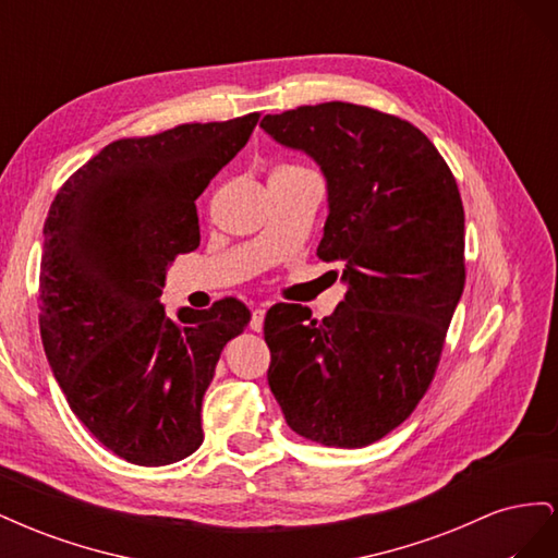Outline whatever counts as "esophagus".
I'll return each instance as SVG.
<instances>
[{
    "instance_id": "esophagus-1",
    "label": "esophagus",
    "mask_w": 558,
    "mask_h": 558,
    "mask_svg": "<svg viewBox=\"0 0 558 558\" xmlns=\"http://www.w3.org/2000/svg\"><path fill=\"white\" fill-rule=\"evenodd\" d=\"M272 305V302H263V305H258L256 310H253V314H251V330H256V332H260L263 330V324H265V312H267V307Z\"/></svg>"
}]
</instances>
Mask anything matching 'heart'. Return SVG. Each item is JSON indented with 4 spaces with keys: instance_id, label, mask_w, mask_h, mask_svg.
Here are the masks:
<instances>
[{
    "instance_id": "b5f03b06",
    "label": "heart",
    "mask_w": 558,
    "mask_h": 558,
    "mask_svg": "<svg viewBox=\"0 0 558 558\" xmlns=\"http://www.w3.org/2000/svg\"><path fill=\"white\" fill-rule=\"evenodd\" d=\"M281 170H300V167H281Z\"/></svg>"
}]
</instances>
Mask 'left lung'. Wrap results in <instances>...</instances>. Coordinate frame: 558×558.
Segmentation results:
<instances>
[{"mask_svg":"<svg viewBox=\"0 0 558 558\" xmlns=\"http://www.w3.org/2000/svg\"><path fill=\"white\" fill-rule=\"evenodd\" d=\"M328 181L316 256L344 263L349 291L326 318L275 305L267 381L289 426L312 442L367 447L408 418L440 365L465 286L459 185L424 132L398 116L324 102L265 116Z\"/></svg>","mask_w":558,"mask_h":558,"instance_id":"8db88e82","label":"left lung"}]
</instances>
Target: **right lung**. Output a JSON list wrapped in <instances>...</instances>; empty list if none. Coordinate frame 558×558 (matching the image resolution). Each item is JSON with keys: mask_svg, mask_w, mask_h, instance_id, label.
I'll use <instances>...</instances> for the list:
<instances>
[{"mask_svg": "<svg viewBox=\"0 0 558 558\" xmlns=\"http://www.w3.org/2000/svg\"><path fill=\"white\" fill-rule=\"evenodd\" d=\"M260 113L183 123L105 146L62 183L44 223L39 330L50 369L99 442L170 465L202 440V398L251 312L160 305L167 265L199 246L195 199L240 154Z\"/></svg>", "mask_w": 558, "mask_h": 558, "instance_id": "right-lung-1", "label": "right lung"}]
</instances>
